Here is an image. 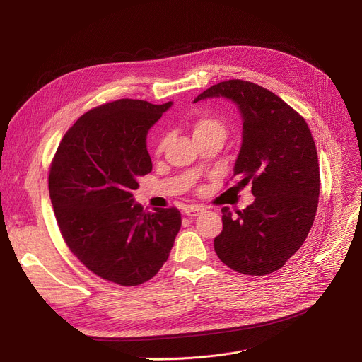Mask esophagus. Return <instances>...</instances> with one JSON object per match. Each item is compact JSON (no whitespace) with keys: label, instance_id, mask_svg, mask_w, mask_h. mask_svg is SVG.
Wrapping results in <instances>:
<instances>
[{"label":"esophagus","instance_id":"1","mask_svg":"<svg viewBox=\"0 0 362 362\" xmlns=\"http://www.w3.org/2000/svg\"><path fill=\"white\" fill-rule=\"evenodd\" d=\"M204 210H205V208L202 205H191V206L185 208V214L187 217H197V216L202 214Z\"/></svg>","mask_w":362,"mask_h":362}]
</instances>
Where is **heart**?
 <instances>
[{
	"label": "heart",
	"mask_w": 362,
	"mask_h": 362,
	"mask_svg": "<svg viewBox=\"0 0 362 362\" xmlns=\"http://www.w3.org/2000/svg\"><path fill=\"white\" fill-rule=\"evenodd\" d=\"M205 133H220V135L224 136L226 133V127L224 124L216 119V117H199L195 124H194V136H198V135H205ZM167 144V138H161L157 144V148H156V154L160 156L164 146Z\"/></svg>",
	"instance_id": "obj_1"
}]
</instances>
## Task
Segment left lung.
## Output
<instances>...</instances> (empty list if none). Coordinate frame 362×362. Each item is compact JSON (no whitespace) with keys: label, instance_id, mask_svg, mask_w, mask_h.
<instances>
[{"label":"left lung","instance_id":"1","mask_svg":"<svg viewBox=\"0 0 362 362\" xmlns=\"http://www.w3.org/2000/svg\"><path fill=\"white\" fill-rule=\"evenodd\" d=\"M224 97L243 120L233 176L252 185L255 201L233 216L221 208L217 257L232 270L265 276L280 270L307 239L320 195V167L311 130L299 112L272 90L248 81L220 82L194 103Z\"/></svg>","mask_w":362,"mask_h":362}]
</instances>
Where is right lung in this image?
<instances>
[{"label": "right lung", "instance_id": "add662e5", "mask_svg": "<svg viewBox=\"0 0 362 362\" xmlns=\"http://www.w3.org/2000/svg\"><path fill=\"white\" fill-rule=\"evenodd\" d=\"M170 107L129 98L95 107L66 132L49 167V198L69 250L120 286L154 277L182 226L177 208L149 213L133 201L138 179L152 170L146 133Z\"/></svg>", "mask_w": 362, "mask_h": 362}]
</instances>
